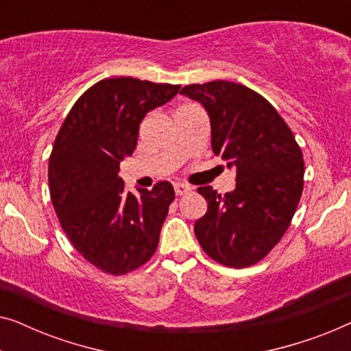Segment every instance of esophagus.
<instances>
[{"label": "esophagus", "instance_id": "1", "mask_svg": "<svg viewBox=\"0 0 351 351\" xmlns=\"http://www.w3.org/2000/svg\"><path fill=\"white\" fill-rule=\"evenodd\" d=\"M190 190H191L190 186L185 185V184H174V191H176L177 196H182V195L189 193Z\"/></svg>", "mask_w": 351, "mask_h": 351}]
</instances>
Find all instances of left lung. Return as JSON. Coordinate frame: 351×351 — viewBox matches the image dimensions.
Returning a JSON list of instances; mask_svg holds the SVG:
<instances>
[{
  "label": "left lung",
  "instance_id": "1",
  "mask_svg": "<svg viewBox=\"0 0 351 351\" xmlns=\"http://www.w3.org/2000/svg\"><path fill=\"white\" fill-rule=\"evenodd\" d=\"M210 118L214 155L237 169V189L198 193L208 213L195 223L203 251L225 267L261 262L289 228L304 190V155L294 134L265 97L232 81L189 84Z\"/></svg>",
  "mask_w": 351,
  "mask_h": 351
}]
</instances>
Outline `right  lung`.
Listing matches in <instances>:
<instances>
[{
    "label": "right lung",
    "instance_id": "right-lung-1",
    "mask_svg": "<svg viewBox=\"0 0 351 351\" xmlns=\"http://www.w3.org/2000/svg\"><path fill=\"white\" fill-rule=\"evenodd\" d=\"M179 89L131 76L102 80L76 100L57 132L47 167L52 206L73 247L104 273L126 275L156 251L174 189L165 180L134 195L118 171L136 150L145 114Z\"/></svg>",
    "mask_w": 351,
    "mask_h": 351
}]
</instances>
